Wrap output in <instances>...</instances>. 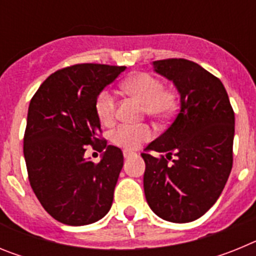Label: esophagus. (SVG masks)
I'll return each instance as SVG.
<instances>
[{"label":"esophagus","mask_w":256,"mask_h":256,"mask_svg":"<svg viewBox=\"0 0 256 256\" xmlns=\"http://www.w3.org/2000/svg\"><path fill=\"white\" fill-rule=\"evenodd\" d=\"M123 155H124V159H130V158H132V156H134V154L130 152V151H124Z\"/></svg>","instance_id":"obj_1"}]
</instances>
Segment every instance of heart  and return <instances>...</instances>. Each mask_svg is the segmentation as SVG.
Returning a JSON list of instances; mask_svg holds the SVG:
<instances>
[{"instance_id":"1","label":"heart","mask_w":256,"mask_h":256,"mask_svg":"<svg viewBox=\"0 0 256 256\" xmlns=\"http://www.w3.org/2000/svg\"><path fill=\"white\" fill-rule=\"evenodd\" d=\"M126 94L144 104V114L156 120H165L174 114L178 106V94L174 88L162 87V79L148 72L132 74L122 84ZM97 116L104 124H110L116 114L114 94L104 90L96 100ZM151 138L148 126H120L112 133V141L126 150H136Z\"/></svg>"}]
</instances>
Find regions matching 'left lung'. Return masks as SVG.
Segmentation results:
<instances>
[{"mask_svg": "<svg viewBox=\"0 0 256 256\" xmlns=\"http://www.w3.org/2000/svg\"><path fill=\"white\" fill-rule=\"evenodd\" d=\"M152 64L156 73L173 80L180 108L165 132L146 148L162 155L142 154L144 196L158 216L188 223L214 205L230 177L234 112L220 79L194 61L165 58Z\"/></svg>", "mask_w": 256, "mask_h": 256, "instance_id": "1", "label": "left lung"}]
</instances>
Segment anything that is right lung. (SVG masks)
I'll list each match as a JSON object with an SVG mask.
<instances>
[{
    "mask_svg": "<svg viewBox=\"0 0 256 256\" xmlns=\"http://www.w3.org/2000/svg\"><path fill=\"white\" fill-rule=\"evenodd\" d=\"M124 70L70 65L51 74L32 97L24 133L28 180L40 205L64 224H91L112 208L123 154L101 137L96 100ZM88 144L106 150L100 163L84 158Z\"/></svg>",
    "mask_w": 256,
    "mask_h": 256,
    "instance_id": "add662e5",
    "label": "right lung"
}]
</instances>
